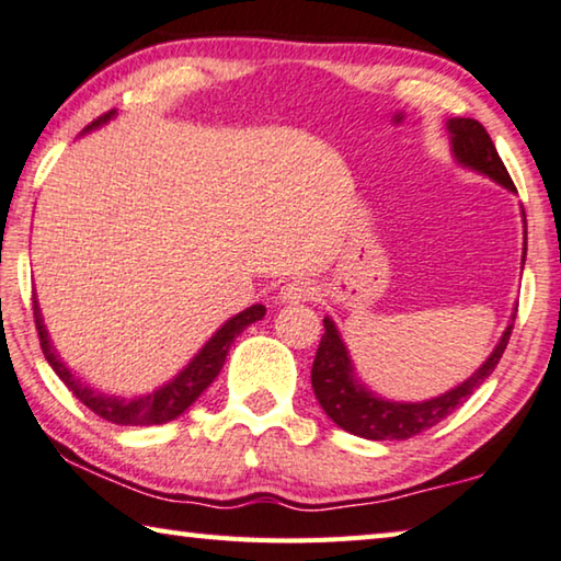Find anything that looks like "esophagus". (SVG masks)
Masks as SVG:
<instances>
[{"label": "esophagus", "instance_id": "esophagus-1", "mask_svg": "<svg viewBox=\"0 0 561 561\" xmlns=\"http://www.w3.org/2000/svg\"><path fill=\"white\" fill-rule=\"evenodd\" d=\"M313 293H316L313 283L304 280V278H293L280 288L278 300H280V304H304V300L313 298Z\"/></svg>", "mask_w": 561, "mask_h": 561}]
</instances>
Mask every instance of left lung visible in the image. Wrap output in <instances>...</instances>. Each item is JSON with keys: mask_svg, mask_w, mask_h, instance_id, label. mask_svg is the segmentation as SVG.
<instances>
[{"mask_svg": "<svg viewBox=\"0 0 561 561\" xmlns=\"http://www.w3.org/2000/svg\"><path fill=\"white\" fill-rule=\"evenodd\" d=\"M446 130H449L451 152L459 165L481 172V175L494 180V183L506 187V191L516 193L510 172H506L502 158H499L484 125L471 117H454L446 123ZM524 228H527V218H524ZM524 257H527V248H524ZM323 325L325 333L321 343H318L313 368H310V383H313V393L318 403H321V409L329 413L333 424H339L353 436L370 438V442H403V438L416 436L421 431L436 426L438 421H444L486 381L491 370L496 368L499 358H502L506 343H510L514 316L494 351L489 353V358L473 370L467 381H461L451 391L426 401H391L378 396L376 391H370L356 376L348 348L343 343L339 329H335L333 318L325 316Z\"/></svg>", "mask_w": 561, "mask_h": 561, "instance_id": "1", "label": "left lung"}]
</instances>
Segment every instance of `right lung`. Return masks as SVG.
<instances>
[{
  "label": "right lung",
  "instance_id": "right-lung-1",
  "mask_svg": "<svg viewBox=\"0 0 561 561\" xmlns=\"http://www.w3.org/2000/svg\"><path fill=\"white\" fill-rule=\"evenodd\" d=\"M112 117H115V110L94 119L84 133H92L98 130V127L107 125ZM263 316H265V306L261 304L240 310L238 316H232L230 321L222 323L220 329L213 333V339L195 353L191 364L180 370L178 376H172L168 383H162L160 389H154L145 396L125 399V396H112L105 391H98L88 381H82V378L57 356V348L51 346L49 341L39 304L37 298H34V323H37L39 346H42V353H45L47 364L59 378H62L67 389H70L77 399L84 403V407H88L92 413H98L100 419L112 421V424H119V426H152V424H168V421L178 419L187 407H193L197 396L208 389V386L215 381V376L220 374V368L226 364V356L230 351V343L236 341L248 325L261 321Z\"/></svg>",
  "mask_w": 561,
  "mask_h": 561
}]
</instances>
